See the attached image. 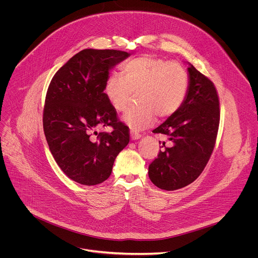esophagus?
Wrapping results in <instances>:
<instances>
[{"mask_svg": "<svg viewBox=\"0 0 258 258\" xmlns=\"http://www.w3.org/2000/svg\"><path fill=\"white\" fill-rule=\"evenodd\" d=\"M141 137H142V135H141V134L136 133V132H134V131H131V138H132V140H133V141H135V140H139Z\"/></svg>", "mask_w": 258, "mask_h": 258, "instance_id": "esophagus-1", "label": "esophagus"}]
</instances>
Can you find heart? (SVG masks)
<instances>
[{"mask_svg": "<svg viewBox=\"0 0 258 258\" xmlns=\"http://www.w3.org/2000/svg\"><path fill=\"white\" fill-rule=\"evenodd\" d=\"M189 90V77L178 62L143 55L120 66V74L110 72L103 92L111 107L124 111L133 92L137 91L138 105L130 108L123 121L134 131L151 126L159 115L167 118L184 103Z\"/></svg>", "mask_w": 258, "mask_h": 258, "instance_id": "b5f03b06", "label": "heart"}]
</instances>
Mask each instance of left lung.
Masks as SVG:
<instances>
[{
	"mask_svg": "<svg viewBox=\"0 0 258 258\" xmlns=\"http://www.w3.org/2000/svg\"><path fill=\"white\" fill-rule=\"evenodd\" d=\"M189 90L180 109L153 133L165 135L170 146L160 147L149 166L158 188L174 191L194 182L205 169L215 147L220 121L219 96L214 83L192 64Z\"/></svg>",
	"mask_w": 258,
	"mask_h": 258,
	"instance_id": "obj_1",
	"label": "left lung"
}]
</instances>
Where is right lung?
<instances>
[{
  "label": "right lung",
  "instance_id": "obj_1",
  "mask_svg": "<svg viewBox=\"0 0 258 258\" xmlns=\"http://www.w3.org/2000/svg\"><path fill=\"white\" fill-rule=\"evenodd\" d=\"M130 56L119 50L84 49L53 76L45 98L43 128L57 165L86 186L104 182L116 156L130 142V128L106 99L109 70ZM111 126V133H97Z\"/></svg>",
  "mask_w": 258,
  "mask_h": 258
}]
</instances>
